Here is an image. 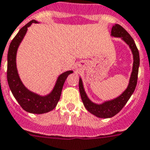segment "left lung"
Returning <instances> with one entry per match:
<instances>
[{
    "mask_svg": "<svg viewBox=\"0 0 150 150\" xmlns=\"http://www.w3.org/2000/svg\"><path fill=\"white\" fill-rule=\"evenodd\" d=\"M111 36L115 38H120L122 41H125L129 46L133 54V67L131 71V77L129 79V83L127 88L123 91V93L120 94L116 98L112 100H107L102 103L98 104L92 102L84 91L81 78H79V91H80L81 97L84 103V107L88 112L93 114L95 116L102 118H112L122 109L125 106L131 95L134 91L137 81V75L139 66H140V56L139 51L137 48L134 41L133 40L131 36L127 33L123 27L120 25L115 24L113 25L111 31Z\"/></svg>",
    "mask_w": 150,
    "mask_h": 150,
    "instance_id": "left-lung-1",
    "label": "left lung"
}]
</instances>
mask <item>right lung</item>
<instances>
[{
    "mask_svg": "<svg viewBox=\"0 0 150 150\" xmlns=\"http://www.w3.org/2000/svg\"><path fill=\"white\" fill-rule=\"evenodd\" d=\"M36 20H32L21 28L11 41L7 54V81L13 97L17 100L21 107L25 111L33 114H43L53 110L57 106L60 99L62 87L69 75L73 72L66 71L57 78L56 84L50 93L41 96L29 91L22 82L17 67L16 53L21 42L24 38L28 27L32 23H38Z\"/></svg>",
    "mask_w": 150,
    "mask_h": 150,
    "instance_id": "add662e5",
    "label": "right lung"
}]
</instances>
